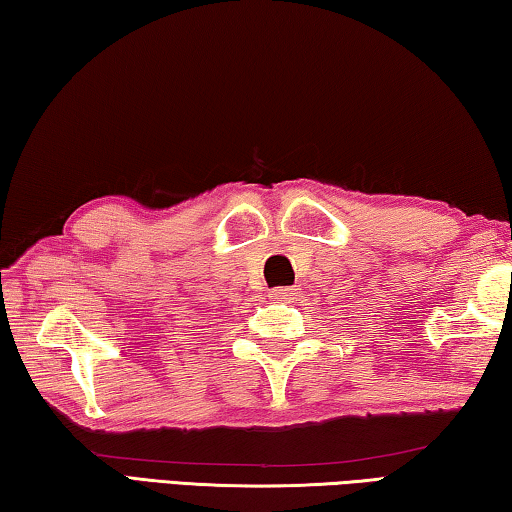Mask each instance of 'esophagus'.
Segmentation results:
<instances>
[{
  "mask_svg": "<svg viewBox=\"0 0 512 512\" xmlns=\"http://www.w3.org/2000/svg\"><path fill=\"white\" fill-rule=\"evenodd\" d=\"M293 293V289L291 287H275V289H271V298H275V300H284V298H289Z\"/></svg>",
  "mask_w": 512,
  "mask_h": 512,
  "instance_id": "1",
  "label": "esophagus"
}]
</instances>
